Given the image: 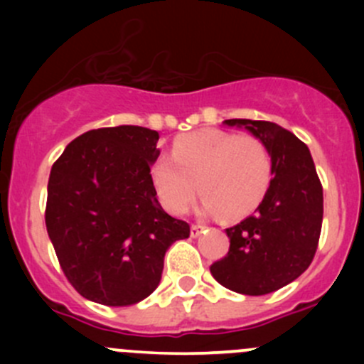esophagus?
<instances>
[{"label":"esophagus","mask_w":364,"mask_h":364,"mask_svg":"<svg viewBox=\"0 0 364 364\" xmlns=\"http://www.w3.org/2000/svg\"><path fill=\"white\" fill-rule=\"evenodd\" d=\"M204 230H205V225H203V223H193L192 229H190V236L199 237Z\"/></svg>","instance_id":"1"}]
</instances>
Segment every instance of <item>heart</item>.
<instances>
[{
    "mask_svg": "<svg viewBox=\"0 0 364 364\" xmlns=\"http://www.w3.org/2000/svg\"><path fill=\"white\" fill-rule=\"evenodd\" d=\"M171 156L156 161L151 176L161 204L176 215L188 211L199 188L205 211L241 218L269 188L271 156L255 135L193 132L176 139Z\"/></svg>",
    "mask_w": 364,
    "mask_h": 364,
    "instance_id": "heart-1",
    "label": "heart"
}]
</instances>
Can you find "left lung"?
Returning <instances> with one entry per match:
<instances>
[{"instance_id":"obj_1","label":"left lung","mask_w":364,"mask_h":364,"mask_svg":"<svg viewBox=\"0 0 364 364\" xmlns=\"http://www.w3.org/2000/svg\"><path fill=\"white\" fill-rule=\"evenodd\" d=\"M225 123L247 127L266 144L273 178L255 215L225 229L229 252L209 271L234 292L269 294L294 282L314 260L324 215L321 179L310 149L285 128L271 121Z\"/></svg>"}]
</instances>
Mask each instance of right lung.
Here are the masks:
<instances>
[{"label":"right lung","mask_w":364,"mask_h":364,"mask_svg":"<svg viewBox=\"0 0 364 364\" xmlns=\"http://www.w3.org/2000/svg\"><path fill=\"white\" fill-rule=\"evenodd\" d=\"M159 132L123 124L73 139L53 165L46 225L72 287L130 306L159 287L164 257L190 225L164 211L151 178Z\"/></svg>","instance_id":"right-lung-1"}]
</instances>
